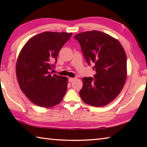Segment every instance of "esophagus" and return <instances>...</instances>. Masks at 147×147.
Returning a JSON list of instances; mask_svg holds the SVG:
<instances>
[{"instance_id": "1", "label": "esophagus", "mask_w": 147, "mask_h": 147, "mask_svg": "<svg viewBox=\"0 0 147 147\" xmlns=\"http://www.w3.org/2000/svg\"><path fill=\"white\" fill-rule=\"evenodd\" d=\"M74 80H75V78H69V82H73Z\"/></svg>"}]
</instances>
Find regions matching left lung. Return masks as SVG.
Listing matches in <instances>:
<instances>
[{"mask_svg": "<svg viewBox=\"0 0 147 147\" xmlns=\"http://www.w3.org/2000/svg\"><path fill=\"white\" fill-rule=\"evenodd\" d=\"M74 38L80 44L87 63H93L96 72L94 78H82L80 96L90 106H106L119 95L125 84L127 75L125 51L117 39L100 31L81 32Z\"/></svg>", "mask_w": 147, "mask_h": 147, "instance_id": "obj_1", "label": "left lung"}]
</instances>
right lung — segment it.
I'll use <instances>...</instances> for the list:
<instances>
[{
	"instance_id": "1",
	"label": "right lung",
	"mask_w": 147,
	"mask_h": 147,
	"mask_svg": "<svg viewBox=\"0 0 147 147\" xmlns=\"http://www.w3.org/2000/svg\"><path fill=\"white\" fill-rule=\"evenodd\" d=\"M72 34L42 32L30 39L20 52L16 63L17 80L21 91L36 105L51 108L60 103L65 94L68 78L52 74L51 70Z\"/></svg>"
}]
</instances>
